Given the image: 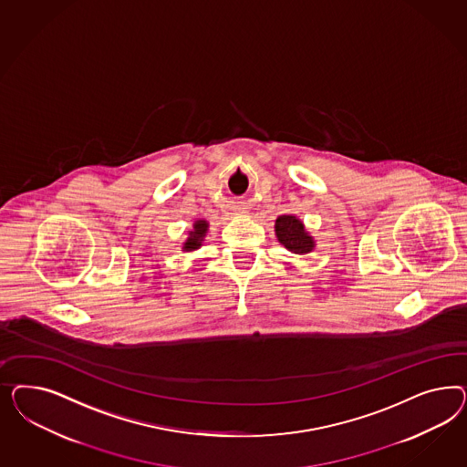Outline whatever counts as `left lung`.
<instances>
[{
    "mask_svg": "<svg viewBox=\"0 0 467 467\" xmlns=\"http://www.w3.org/2000/svg\"><path fill=\"white\" fill-rule=\"evenodd\" d=\"M275 236L291 254H310L315 248V240L306 233L303 223L296 215H281L275 221Z\"/></svg>",
    "mask_w": 467,
    "mask_h": 467,
    "instance_id": "8db88e82",
    "label": "left lung"
}]
</instances>
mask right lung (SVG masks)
<instances>
[{
	"mask_svg": "<svg viewBox=\"0 0 467 467\" xmlns=\"http://www.w3.org/2000/svg\"><path fill=\"white\" fill-rule=\"evenodd\" d=\"M207 229H209V223L207 221H203V219L197 221L193 224V229L190 231L188 240L184 241L183 252H195V250H198L202 246V241L205 238V234H207Z\"/></svg>",
	"mask_w": 467,
	"mask_h": 467,
	"instance_id": "obj_1",
	"label": "right lung"
}]
</instances>
